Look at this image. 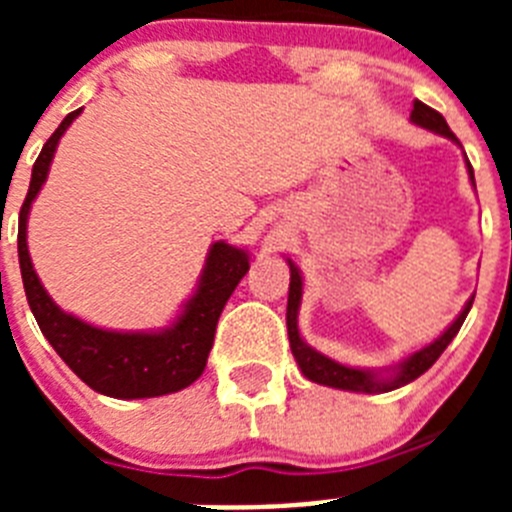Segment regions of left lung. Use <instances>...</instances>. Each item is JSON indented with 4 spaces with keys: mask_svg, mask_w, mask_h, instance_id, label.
<instances>
[{
    "mask_svg": "<svg viewBox=\"0 0 512 512\" xmlns=\"http://www.w3.org/2000/svg\"><path fill=\"white\" fill-rule=\"evenodd\" d=\"M410 120L420 128L431 130V133L443 135V138L454 140L459 143L451 128L446 125L441 112L431 110L428 104L413 102V112H410ZM467 171H469V179L474 184V171L472 164L467 161ZM289 264V300H287V333H289V348H292V354H295L297 366H300V372L305 374L310 382H318L325 384V387H336V390H346V392H366V395H379V392H392L397 387H405L410 384L413 379H418L420 374H425L436 364L438 356L446 351L454 336L459 333L461 323L464 318L469 315L472 310V302L474 297H469V302L464 305V310L456 315L454 323L449 328L443 330L441 336L436 341H431L428 346L418 348L408 359H402L400 364L390 366V369H359V366H346V364H338L336 359H328L325 354L315 351L312 346H307L305 338L300 336V325H297V315H300V302H302V274L292 259H287Z\"/></svg>",
    "mask_w": 512,
    "mask_h": 512,
    "instance_id": "8db88e82",
    "label": "left lung"
}]
</instances>
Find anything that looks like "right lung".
Returning <instances> with one entry per match:
<instances>
[{
	"label": "right lung",
	"instance_id": "add662e5",
	"mask_svg": "<svg viewBox=\"0 0 512 512\" xmlns=\"http://www.w3.org/2000/svg\"><path fill=\"white\" fill-rule=\"evenodd\" d=\"M79 112L63 117L56 133L48 138L35 161L30 189L22 202L17 256L27 305L33 310L43 336L56 348V354L69 364L81 382L89 384L99 395L140 400L179 392L205 372L220 312L251 266L248 251L225 241L212 243L194 295L176 315L174 323L161 330H107L76 318L71 312H63L45 292L33 269V259L27 251V215L48 179L58 140L79 117Z\"/></svg>",
	"mask_w": 512,
	"mask_h": 512
}]
</instances>
